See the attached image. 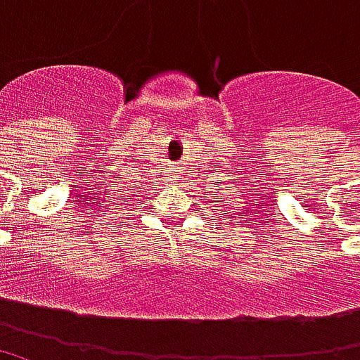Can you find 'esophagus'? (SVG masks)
<instances>
[{"label": "esophagus", "instance_id": "1", "mask_svg": "<svg viewBox=\"0 0 360 360\" xmlns=\"http://www.w3.org/2000/svg\"><path fill=\"white\" fill-rule=\"evenodd\" d=\"M172 181H179V179H172Z\"/></svg>", "mask_w": 360, "mask_h": 360}]
</instances>
